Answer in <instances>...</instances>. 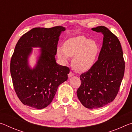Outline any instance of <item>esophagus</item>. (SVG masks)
Here are the masks:
<instances>
[{
    "label": "esophagus",
    "mask_w": 132,
    "mask_h": 132,
    "mask_svg": "<svg viewBox=\"0 0 132 132\" xmlns=\"http://www.w3.org/2000/svg\"><path fill=\"white\" fill-rule=\"evenodd\" d=\"M74 76V73H73L72 71H70V73H69L68 74V77L70 78L71 76Z\"/></svg>",
    "instance_id": "34e87169"
}]
</instances>
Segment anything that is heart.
<instances>
[{
	"instance_id": "1",
	"label": "heart",
	"mask_w": 132,
	"mask_h": 132,
	"mask_svg": "<svg viewBox=\"0 0 132 132\" xmlns=\"http://www.w3.org/2000/svg\"><path fill=\"white\" fill-rule=\"evenodd\" d=\"M98 52L97 44L84 36L71 38L64 42L63 48H57L59 59L66 62L69 57H73L71 66L77 72H84L93 66Z\"/></svg>"
}]
</instances>
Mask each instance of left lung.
<instances>
[{
	"instance_id": "left-lung-1",
	"label": "left lung",
	"mask_w": 132,
	"mask_h": 132,
	"mask_svg": "<svg viewBox=\"0 0 132 132\" xmlns=\"http://www.w3.org/2000/svg\"><path fill=\"white\" fill-rule=\"evenodd\" d=\"M92 30L103 34L98 60L80 75L81 85L77 97L86 108H101L112 102L119 91L125 73V61L118 37L104 26Z\"/></svg>"
}]
</instances>
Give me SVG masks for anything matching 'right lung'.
Returning <instances> with one entry per match:
<instances>
[{
  "label": "right lung",
  "instance_id": "add662e5",
  "mask_svg": "<svg viewBox=\"0 0 132 132\" xmlns=\"http://www.w3.org/2000/svg\"><path fill=\"white\" fill-rule=\"evenodd\" d=\"M63 27L34 28L22 35L11 58L10 73L18 98L23 104L36 109L49 105L58 86L68 80V67L56 63L59 37ZM32 47H40L41 55L32 69L28 64Z\"/></svg>",
  "mask_w": 132,
  "mask_h": 132
}]
</instances>
